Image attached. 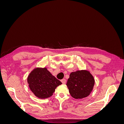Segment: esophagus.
Here are the masks:
<instances>
[{
    "label": "esophagus",
    "mask_w": 124,
    "mask_h": 124,
    "mask_svg": "<svg viewBox=\"0 0 124 124\" xmlns=\"http://www.w3.org/2000/svg\"><path fill=\"white\" fill-rule=\"evenodd\" d=\"M61 82H62V83L63 84H66V79H62V80H61Z\"/></svg>",
    "instance_id": "1"
}]
</instances>
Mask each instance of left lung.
<instances>
[{
  "mask_svg": "<svg viewBox=\"0 0 124 124\" xmlns=\"http://www.w3.org/2000/svg\"><path fill=\"white\" fill-rule=\"evenodd\" d=\"M94 84L93 77L86 70L71 72L66 84L70 94L76 99L88 96L93 91Z\"/></svg>",
  "mask_w": 124,
  "mask_h": 124,
  "instance_id": "8db88e82",
  "label": "left lung"
}]
</instances>
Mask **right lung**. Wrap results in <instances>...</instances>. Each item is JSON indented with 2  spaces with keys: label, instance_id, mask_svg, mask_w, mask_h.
Wrapping results in <instances>:
<instances>
[{
  "label": "right lung",
  "instance_id": "add662e5",
  "mask_svg": "<svg viewBox=\"0 0 124 124\" xmlns=\"http://www.w3.org/2000/svg\"><path fill=\"white\" fill-rule=\"evenodd\" d=\"M27 83L33 94L40 99L52 96L56 87L62 84L46 67L33 69L28 75Z\"/></svg>",
  "mask_w": 124,
  "mask_h": 124
}]
</instances>
